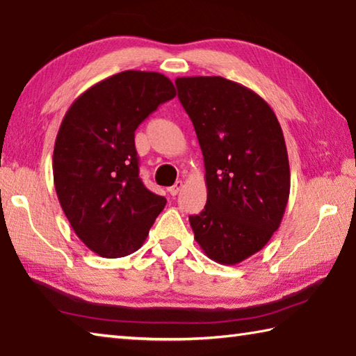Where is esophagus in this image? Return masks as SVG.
Returning a JSON list of instances; mask_svg holds the SVG:
<instances>
[{
  "instance_id": "34e87169",
  "label": "esophagus",
  "mask_w": 356,
  "mask_h": 356,
  "mask_svg": "<svg viewBox=\"0 0 356 356\" xmlns=\"http://www.w3.org/2000/svg\"><path fill=\"white\" fill-rule=\"evenodd\" d=\"M181 189H183V181H177L172 186V188H168L167 191H168V194L175 197V195L179 194V191H181Z\"/></svg>"
}]
</instances>
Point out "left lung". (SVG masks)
I'll list each match as a JSON object with an SVG mask.
<instances>
[{
  "instance_id": "obj_1",
  "label": "left lung",
  "mask_w": 356,
  "mask_h": 356,
  "mask_svg": "<svg viewBox=\"0 0 356 356\" xmlns=\"http://www.w3.org/2000/svg\"><path fill=\"white\" fill-rule=\"evenodd\" d=\"M204 161L208 198L189 216L195 241L233 266L263 248L282 223L291 189L283 131L258 93L222 76L175 81Z\"/></svg>"
}]
</instances>
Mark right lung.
Instances as JSON below:
<instances>
[{
	"label": "right lung",
	"instance_id": "right-lung-1",
	"mask_svg": "<svg viewBox=\"0 0 356 356\" xmlns=\"http://www.w3.org/2000/svg\"><path fill=\"white\" fill-rule=\"evenodd\" d=\"M172 81L127 70L74 99L53 153L54 188L78 238L103 258L139 250L167 200L139 177L134 131L172 99Z\"/></svg>",
	"mask_w": 356,
	"mask_h": 356
}]
</instances>
